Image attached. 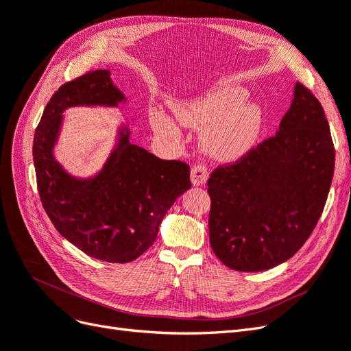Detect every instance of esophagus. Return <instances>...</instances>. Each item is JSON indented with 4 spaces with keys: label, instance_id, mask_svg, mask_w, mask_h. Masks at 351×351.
<instances>
[{
    "label": "esophagus",
    "instance_id": "1",
    "mask_svg": "<svg viewBox=\"0 0 351 351\" xmlns=\"http://www.w3.org/2000/svg\"><path fill=\"white\" fill-rule=\"evenodd\" d=\"M208 178V169L205 165H195L190 171V180L195 186H202L206 183Z\"/></svg>",
    "mask_w": 351,
    "mask_h": 351
}]
</instances>
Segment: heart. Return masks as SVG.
<instances>
[{
	"label": "heart",
	"mask_w": 351,
	"mask_h": 351,
	"mask_svg": "<svg viewBox=\"0 0 351 351\" xmlns=\"http://www.w3.org/2000/svg\"><path fill=\"white\" fill-rule=\"evenodd\" d=\"M249 93L241 86H224L204 97L174 105L177 120L190 129L205 130L202 145L221 162H234L246 156L256 145L262 129V111L246 104ZM154 127L165 134H177L168 115L156 112Z\"/></svg>",
	"instance_id": "1"
}]
</instances>
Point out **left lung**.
Returning <instances> with one entry per match:
<instances>
[{"label":"left lung","instance_id":"obj_1","mask_svg":"<svg viewBox=\"0 0 351 351\" xmlns=\"http://www.w3.org/2000/svg\"><path fill=\"white\" fill-rule=\"evenodd\" d=\"M335 151L321 102L297 82L280 130L208 180L209 240L226 267L267 271L290 259L316 227Z\"/></svg>","mask_w":351,"mask_h":351}]
</instances>
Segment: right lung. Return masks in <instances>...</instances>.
Masks as SVG:
<instances>
[{"instance_id": "obj_1", "label": "right lung", "mask_w": 351, "mask_h": 351, "mask_svg": "<svg viewBox=\"0 0 351 351\" xmlns=\"http://www.w3.org/2000/svg\"><path fill=\"white\" fill-rule=\"evenodd\" d=\"M110 74L88 71L52 95L35 130L34 164L42 206L60 234L95 259L127 263L152 246L167 210L192 183L186 162L133 145L127 127L97 176L76 178L60 165L54 145L64 110L125 101Z\"/></svg>"}]
</instances>
